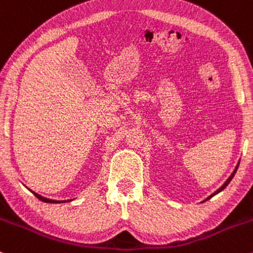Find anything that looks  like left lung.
Instances as JSON below:
<instances>
[{"mask_svg":"<svg viewBox=\"0 0 253 253\" xmlns=\"http://www.w3.org/2000/svg\"><path fill=\"white\" fill-rule=\"evenodd\" d=\"M238 167H239V165H237V168H236V169H234V171H233V172H232V175L228 177V179H227V181H226L225 183H223V184L221 185V187H220V188H219V189H217V190L215 191V193H214V194H211V196H208V197H207V199H206V200H205V201H207V200H210V199H211V197H213L214 195H216V194H219V193H220V191H222L223 189H225V188H226V187H227V185H228V183L232 181V178H233V176H234V175H236V172H237V169H238Z\"/></svg>","mask_w":253,"mask_h":253,"instance_id":"obj_1","label":"left lung"}]
</instances>
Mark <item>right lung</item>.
Returning a JSON list of instances; mask_svg holds the SVG:
<instances>
[{"instance_id": "obj_1", "label": "right lung", "mask_w": 253, "mask_h": 253, "mask_svg": "<svg viewBox=\"0 0 253 253\" xmlns=\"http://www.w3.org/2000/svg\"><path fill=\"white\" fill-rule=\"evenodd\" d=\"M32 193L34 194V195H36L38 199L40 200V201H42V202H46V203H63V202H66V201H56V200H50V199H46V197H42V196H40L39 194H37V193H34V191H32Z\"/></svg>"}]
</instances>
